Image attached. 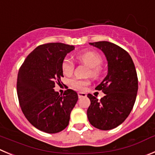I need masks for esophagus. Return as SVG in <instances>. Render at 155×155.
<instances>
[{
  "label": "esophagus",
  "mask_w": 155,
  "mask_h": 155,
  "mask_svg": "<svg viewBox=\"0 0 155 155\" xmlns=\"http://www.w3.org/2000/svg\"><path fill=\"white\" fill-rule=\"evenodd\" d=\"M86 93H83V92H79V93H78V97H79V99H81V98L82 97H86Z\"/></svg>",
  "instance_id": "1"
}]
</instances>
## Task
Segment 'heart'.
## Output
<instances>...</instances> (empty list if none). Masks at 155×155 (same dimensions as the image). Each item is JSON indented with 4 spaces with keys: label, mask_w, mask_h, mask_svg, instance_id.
<instances>
[{
    "label": "heart",
    "mask_w": 155,
    "mask_h": 155,
    "mask_svg": "<svg viewBox=\"0 0 155 155\" xmlns=\"http://www.w3.org/2000/svg\"><path fill=\"white\" fill-rule=\"evenodd\" d=\"M76 57L79 62L89 66L90 71L89 74L92 77H98L101 73L100 65L102 63V57L99 53L95 51H85L77 53ZM75 65L69 58L66 57L62 62V70L65 75H70L74 70ZM90 83L89 80H81L73 79L70 80V85L78 90H84L86 86Z\"/></svg>",
    "instance_id": "heart-1"
}]
</instances>
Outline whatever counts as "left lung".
I'll return each mask as SVG.
<instances>
[{
  "label": "left lung",
  "instance_id": "obj_1",
  "mask_svg": "<svg viewBox=\"0 0 155 155\" xmlns=\"http://www.w3.org/2000/svg\"><path fill=\"white\" fill-rule=\"evenodd\" d=\"M100 49L108 61V73L96 90L105 93L100 100L91 94L87 116L92 126L110 130L121 125L132 110L138 92V76L130 55L124 49L108 41L89 43Z\"/></svg>",
  "mask_w": 155,
  "mask_h": 155
}]
</instances>
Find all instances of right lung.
Segmentation results:
<instances>
[{"instance_id": "add662e5", "label": "right lung", "mask_w": 155, "mask_h": 155, "mask_svg": "<svg viewBox=\"0 0 155 155\" xmlns=\"http://www.w3.org/2000/svg\"><path fill=\"white\" fill-rule=\"evenodd\" d=\"M74 49V46L61 43L40 45L19 69L17 92L21 110L32 125L46 133L65 129L77 102L75 91L67 89L62 95L53 89L63 77L62 62Z\"/></svg>"}]
</instances>
